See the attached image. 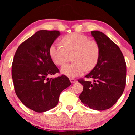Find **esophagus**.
Returning <instances> with one entry per match:
<instances>
[{
	"label": "esophagus",
	"mask_w": 135,
	"mask_h": 135,
	"mask_svg": "<svg viewBox=\"0 0 135 135\" xmlns=\"http://www.w3.org/2000/svg\"><path fill=\"white\" fill-rule=\"evenodd\" d=\"M70 82L72 83H74L75 81H76V80L74 78H70Z\"/></svg>",
	"instance_id": "esophagus-1"
}]
</instances>
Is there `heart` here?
<instances>
[{
	"label": "heart",
	"mask_w": 135,
	"mask_h": 135,
	"mask_svg": "<svg viewBox=\"0 0 135 135\" xmlns=\"http://www.w3.org/2000/svg\"><path fill=\"white\" fill-rule=\"evenodd\" d=\"M64 46L54 43L49 47V55L56 65L63 66L69 62L72 56L74 61L63 66V74L69 77L81 75L87 70L93 69L97 65L100 55L99 45L96 41L89 40L87 36L72 33L63 37Z\"/></svg>",
	"instance_id": "obj_1"
}]
</instances>
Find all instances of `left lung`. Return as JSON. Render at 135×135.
I'll return each instance as SVG.
<instances>
[{
    "mask_svg": "<svg viewBox=\"0 0 135 135\" xmlns=\"http://www.w3.org/2000/svg\"><path fill=\"white\" fill-rule=\"evenodd\" d=\"M91 35L100 47V58L95 67L85 76L93 82L78 80L83 86L79 98L91 109L104 110L112 107L123 93L126 62L120 48L106 35L99 31H92Z\"/></svg>",
    "mask_w": 135,
    "mask_h": 135,
    "instance_id": "left-lung-1",
    "label": "left lung"
}]
</instances>
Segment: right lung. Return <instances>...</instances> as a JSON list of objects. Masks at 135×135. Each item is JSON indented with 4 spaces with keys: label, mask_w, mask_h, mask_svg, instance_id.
<instances>
[{
    "label": "right lung",
    "mask_w": 135,
    "mask_h": 135,
    "mask_svg": "<svg viewBox=\"0 0 135 135\" xmlns=\"http://www.w3.org/2000/svg\"><path fill=\"white\" fill-rule=\"evenodd\" d=\"M60 35L57 30L37 32L20 45L12 64V78L17 97L37 112L56 106L60 93L71 85L65 75L48 78L59 70L49 55V47Z\"/></svg>",
    "instance_id": "add662e5"
}]
</instances>
